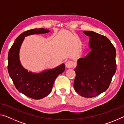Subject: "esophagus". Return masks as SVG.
Returning <instances> with one entry per match:
<instances>
[{
  "label": "esophagus",
  "mask_w": 124,
  "mask_h": 124,
  "mask_svg": "<svg viewBox=\"0 0 124 124\" xmlns=\"http://www.w3.org/2000/svg\"><path fill=\"white\" fill-rule=\"evenodd\" d=\"M66 66L67 68H72L74 66V63L72 61H68L66 63Z\"/></svg>",
  "instance_id": "1"
}]
</instances>
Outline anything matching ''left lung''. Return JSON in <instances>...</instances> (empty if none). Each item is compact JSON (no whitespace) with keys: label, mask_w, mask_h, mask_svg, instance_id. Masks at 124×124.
Here are the masks:
<instances>
[{"label":"left lung","mask_w":124,"mask_h":124,"mask_svg":"<svg viewBox=\"0 0 124 124\" xmlns=\"http://www.w3.org/2000/svg\"><path fill=\"white\" fill-rule=\"evenodd\" d=\"M90 37L91 49L84 58L77 61L74 71L76 77L74 88L83 97L91 98L102 93L108 88L116 71V49L108 39L92 31H84Z\"/></svg>","instance_id":"left-lung-1"}]
</instances>
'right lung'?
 <instances>
[{
	"label": "right lung",
	"mask_w": 124,
	"mask_h": 124,
	"mask_svg": "<svg viewBox=\"0 0 124 124\" xmlns=\"http://www.w3.org/2000/svg\"><path fill=\"white\" fill-rule=\"evenodd\" d=\"M49 32L48 29L44 28H35L25 31L16 38L9 51L8 70L13 82L18 91L33 99H41L48 95L57 77L65 70V66L62 64L53 69L39 73H33L25 70L21 65L19 52L25 37Z\"/></svg>",
	"instance_id": "right-lung-1"
}]
</instances>
